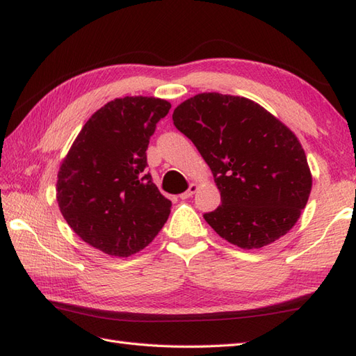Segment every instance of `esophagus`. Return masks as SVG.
<instances>
[{
	"label": "esophagus",
	"mask_w": 356,
	"mask_h": 356,
	"mask_svg": "<svg viewBox=\"0 0 356 356\" xmlns=\"http://www.w3.org/2000/svg\"><path fill=\"white\" fill-rule=\"evenodd\" d=\"M197 191H198V185L191 184V185H189V188H188V191H185L184 194H180V198H181V200H186V198L193 197Z\"/></svg>",
	"instance_id": "esophagus-1"
}]
</instances>
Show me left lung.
I'll list each match as a JSON object with an SVG mask.
<instances>
[{
	"instance_id": "left-lung-1",
	"label": "left lung",
	"mask_w": 356,
	"mask_h": 356,
	"mask_svg": "<svg viewBox=\"0 0 356 356\" xmlns=\"http://www.w3.org/2000/svg\"><path fill=\"white\" fill-rule=\"evenodd\" d=\"M172 121L209 165L221 204L204 220L230 244L261 249L284 236L308 203L312 176L299 139L249 98L203 92Z\"/></svg>"
}]
</instances>
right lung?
<instances>
[{
    "instance_id": "add662e5",
    "label": "right lung",
    "mask_w": 356,
    "mask_h": 356,
    "mask_svg": "<svg viewBox=\"0 0 356 356\" xmlns=\"http://www.w3.org/2000/svg\"><path fill=\"white\" fill-rule=\"evenodd\" d=\"M170 109L154 97L115 98L86 121L60 163L56 198L62 216L106 254L138 253L168 220L171 202L145 171V152Z\"/></svg>"
}]
</instances>
